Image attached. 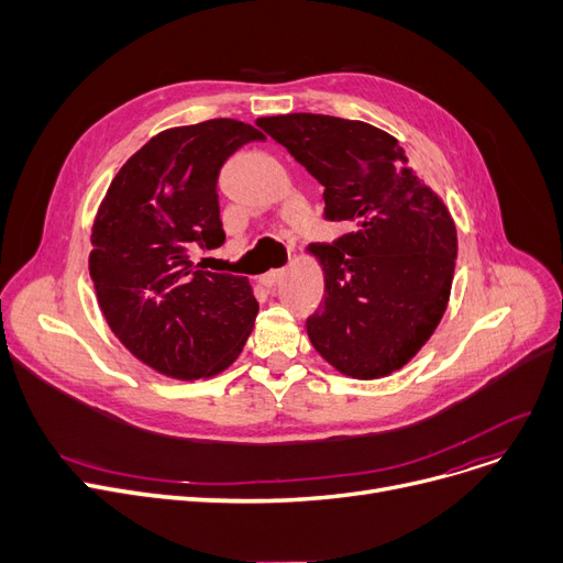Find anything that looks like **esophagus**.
Segmentation results:
<instances>
[{
  "label": "esophagus",
  "instance_id": "esophagus-1",
  "mask_svg": "<svg viewBox=\"0 0 563 563\" xmlns=\"http://www.w3.org/2000/svg\"><path fill=\"white\" fill-rule=\"evenodd\" d=\"M283 274H285L283 269H272V272H266L264 276H260V278H257V285L269 289V287H274V285L283 278Z\"/></svg>",
  "mask_w": 563,
  "mask_h": 563
}]
</instances>
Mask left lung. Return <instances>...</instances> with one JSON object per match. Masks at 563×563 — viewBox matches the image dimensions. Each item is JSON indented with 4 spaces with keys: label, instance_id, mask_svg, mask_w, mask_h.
<instances>
[{
    "label": "left lung",
    "instance_id": "obj_1",
    "mask_svg": "<svg viewBox=\"0 0 563 563\" xmlns=\"http://www.w3.org/2000/svg\"><path fill=\"white\" fill-rule=\"evenodd\" d=\"M323 187V217L346 221L335 244H312L323 306L306 329L319 356L351 378H383L429 342L448 310L456 225L399 141L323 113L257 118Z\"/></svg>",
    "mask_w": 563,
    "mask_h": 563
}]
</instances>
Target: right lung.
Wrapping results in <instances>:
<instances>
[{
    "mask_svg": "<svg viewBox=\"0 0 563 563\" xmlns=\"http://www.w3.org/2000/svg\"><path fill=\"white\" fill-rule=\"evenodd\" d=\"M264 134L234 118L155 134L111 180L91 228L88 272L121 344L155 372H225L255 327L249 278L205 272L191 253L219 249L217 180L223 162Z\"/></svg>",
    "mask_w": 563,
    "mask_h": 563,
    "instance_id": "1",
    "label": "right lung"
}]
</instances>
